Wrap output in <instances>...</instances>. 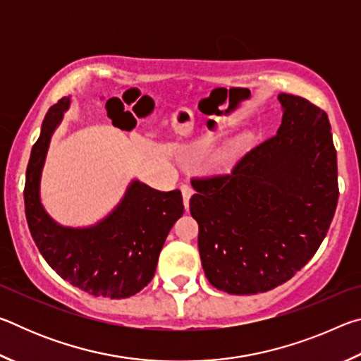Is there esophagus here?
Returning a JSON list of instances; mask_svg holds the SVG:
<instances>
[{
  "mask_svg": "<svg viewBox=\"0 0 361 361\" xmlns=\"http://www.w3.org/2000/svg\"><path fill=\"white\" fill-rule=\"evenodd\" d=\"M181 194H183V204H185V209H189V199L194 194V189L189 185H183L181 186Z\"/></svg>",
  "mask_w": 361,
  "mask_h": 361,
  "instance_id": "1",
  "label": "esophagus"
}]
</instances>
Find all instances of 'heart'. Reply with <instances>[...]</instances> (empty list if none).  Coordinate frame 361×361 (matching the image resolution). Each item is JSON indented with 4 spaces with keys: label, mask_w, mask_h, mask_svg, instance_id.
I'll use <instances>...</instances> for the list:
<instances>
[{
    "label": "heart",
    "mask_w": 361,
    "mask_h": 361,
    "mask_svg": "<svg viewBox=\"0 0 361 361\" xmlns=\"http://www.w3.org/2000/svg\"><path fill=\"white\" fill-rule=\"evenodd\" d=\"M243 143H245V140L237 138V140H234V142H231L228 146H226V148L221 152H219V154L215 159L216 167L221 169V170L229 169L232 164H234L237 156H239L240 149L243 148Z\"/></svg>",
    "instance_id": "1"
}]
</instances>
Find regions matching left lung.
Returning a JSON list of instances; mask_svg holds the SVG:
<instances>
[{
    "label": "left lung",
    "instance_id": "left-lung-1",
    "mask_svg": "<svg viewBox=\"0 0 361 361\" xmlns=\"http://www.w3.org/2000/svg\"><path fill=\"white\" fill-rule=\"evenodd\" d=\"M282 124L231 175L194 180L205 277L229 295H256L290 280L325 239L338 205V159L323 109L280 94Z\"/></svg>",
    "mask_w": 361,
    "mask_h": 361
}]
</instances>
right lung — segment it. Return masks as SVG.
Listing matches in <instances>:
<instances>
[{"label":"right lung","mask_w":361,"mask_h":361,"mask_svg":"<svg viewBox=\"0 0 361 361\" xmlns=\"http://www.w3.org/2000/svg\"><path fill=\"white\" fill-rule=\"evenodd\" d=\"M71 106L63 97L49 108L25 176V215L42 258L60 277L89 295L130 298L154 277L159 253L183 212L178 189H152L133 178L108 215L89 226H63L41 200V178L52 137Z\"/></svg>","instance_id":"add662e5"}]
</instances>
